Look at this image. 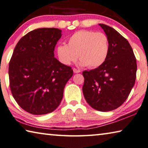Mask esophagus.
<instances>
[{
	"instance_id": "1",
	"label": "esophagus",
	"mask_w": 148,
	"mask_h": 148,
	"mask_svg": "<svg viewBox=\"0 0 148 148\" xmlns=\"http://www.w3.org/2000/svg\"><path fill=\"white\" fill-rule=\"evenodd\" d=\"M73 72L75 73H79L81 72V71H80L79 69H77L75 68H73Z\"/></svg>"
}]
</instances>
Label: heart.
Masks as SVG:
<instances>
[{
    "mask_svg": "<svg viewBox=\"0 0 148 148\" xmlns=\"http://www.w3.org/2000/svg\"><path fill=\"white\" fill-rule=\"evenodd\" d=\"M110 42L108 36L101 32L81 30L75 33L67 40L66 45H60L56 52L60 61L70 65L79 58L81 67L90 68L101 66L108 56Z\"/></svg>",
    "mask_w": 148,
    "mask_h": 148,
    "instance_id": "1",
    "label": "heart"
}]
</instances>
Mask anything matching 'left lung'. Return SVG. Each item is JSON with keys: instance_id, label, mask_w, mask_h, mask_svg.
Returning <instances> with one entry per match:
<instances>
[{"instance_id": "obj_1", "label": "left lung", "mask_w": 148, "mask_h": 148, "mask_svg": "<svg viewBox=\"0 0 148 148\" xmlns=\"http://www.w3.org/2000/svg\"><path fill=\"white\" fill-rule=\"evenodd\" d=\"M98 25L109 38L110 51L101 66L83 71V92L90 107L106 112L118 108L127 100L134 85L137 65L128 40L111 27Z\"/></svg>"}]
</instances>
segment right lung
<instances>
[{"label":"right lung","mask_w":148,"mask_h":148,"mask_svg":"<svg viewBox=\"0 0 148 148\" xmlns=\"http://www.w3.org/2000/svg\"><path fill=\"white\" fill-rule=\"evenodd\" d=\"M61 37L59 29H37L23 36L14 50L9 64L10 87L16 102L31 114L54 111L73 74L71 67L54 58Z\"/></svg>","instance_id":"obj_1"}]
</instances>
